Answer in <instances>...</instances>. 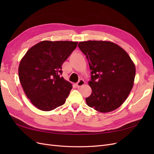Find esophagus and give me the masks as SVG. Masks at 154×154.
I'll list each match as a JSON object with an SVG mask.
<instances>
[{
  "mask_svg": "<svg viewBox=\"0 0 154 154\" xmlns=\"http://www.w3.org/2000/svg\"><path fill=\"white\" fill-rule=\"evenodd\" d=\"M85 84V82H84V80H80L78 81V82L76 83V86H77V87L78 88H80V87H82V86H83V85Z\"/></svg>",
  "mask_w": 154,
  "mask_h": 154,
  "instance_id": "obj_1",
  "label": "esophagus"
}]
</instances>
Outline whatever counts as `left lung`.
<instances>
[{
  "label": "left lung",
  "instance_id": "obj_1",
  "mask_svg": "<svg viewBox=\"0 0 154 154\" xmlns=\"http://www.w3.org/2000/svg\"><path fill=\"white\" fill-rule=\"evenodd\" d=\"M78 48L86 56L92 93L86 97L88 106L100 112L118 109L127 98L134 85L136 67L128 53L109 41L80 42Z\"/></svg>",
  "mask_w": 154,
  "mask_h": 154
}]
</instances>
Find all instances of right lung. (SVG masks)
Segmentation results:
<instances>
[{"mask_svg": "<svg viewBox=\"0 0 154 154\" xmlns=\"http://www.w3.org/2000/svg\"><path fill=\"white\" fill-rule=\"evenodd\" d=\"M77 42H40L27 51L18 67V76L26 95L34 106L50 111L64 104L71 83L61 76L62 66Z\"/></svg>", "mask_w": 154, "mask_h": 154, "instance_id": "1", "label": "right lung"}]
</instances>
